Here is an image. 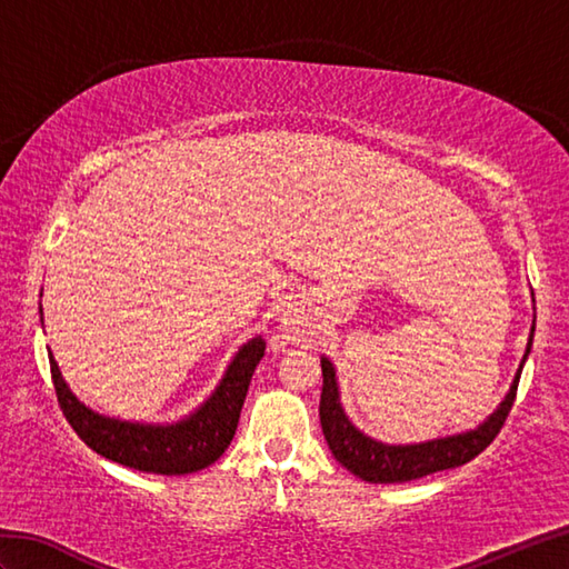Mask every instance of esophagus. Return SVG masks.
Segmentation results:
<instances>
[{"label":"esophagus","mask_w":569,"mask_h":569,"mask_svg":"<svg viewBox=\"0 0 569 569\" xmlns=\"http://www.w3.org/2000/svg\"><path fill=\"white\" fill-rule=\"evenodd\" d=\"M283 328H286V337H288V340H300V335H306L303 325L296 322V320H286Z\"/></svg>","instance_id":"esophagus-1"}]
</instances>
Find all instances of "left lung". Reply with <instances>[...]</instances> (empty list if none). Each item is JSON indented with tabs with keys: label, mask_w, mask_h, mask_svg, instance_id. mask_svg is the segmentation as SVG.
<instances>
[{
	"label": "left lung",
	"mask_w": 569,
	"mask_h": 569,
	"mask_svg": "<svg viewBox=\"0 0 569 569\" xmlns=\"http://www.w3.org/2000/svg\"><path fill=\"white\" fill-rule=\"evenodd\" d=\"M536 332V330H533ZM533 332H530V342L526 349V357L533 345ZM523 357V361H526ZM322 365V393H320V426L328 440L330 450L337 462L352 471L355 477L371 481V485H401V481H413L420 477H428L432 471L462 467L471 462L479 452H485L493 442V438L501 432L506 418H509L518 379H521V369L516 373V381L511 386L509 396L497 408V413L489 416L487 422H481L477 430H469L465 435H452V438H440L420 445H383L367 438L359 432L345 410L340 406V393H337L335 369L328 359Z\"/></svg>",
	"instance_id": "obj_1"
}]
</instances>
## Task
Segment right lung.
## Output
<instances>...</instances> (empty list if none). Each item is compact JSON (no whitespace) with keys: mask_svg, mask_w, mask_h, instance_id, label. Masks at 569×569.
I'll return each instance as SVG.
<instances>
[{"mask_svg":"<svg viewBox=\"0 0 569 569\" xmlns=\"http://www.w3.org/2000/svg\"><path fill=\"white\" fill-rule=\"evenodd\" d=\"M263 349L266 342L261 337L241 347L210 401L188 420L166 428L139 426V422H122L92 413L70 393L51 355H48V361H51L58 406L84 445L129 469L149 471V475H192V471L217 462L232 442L251 373L261 361Z\"/></svg>","mask_w":569,"mask_h":569,"instance_id":"right-lung-1","label":"right lung"}]
</instances>
